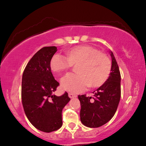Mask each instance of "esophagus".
<instances>
[{"label": "esophagus", "instance_id": "1", "mask_svg": "<svg viewBox=\"0 0 146 146\" xmlns=\"http://www.w3.org/2000/svg\"><path fill=\"white\" fill-rule=\"evenodd\" d=\"M68 96L70 98H73L77 97V96L76 94H74L72 93H68Z\"/></svg>", "mask_w": 146, "mask_h": 146}]
</instances>
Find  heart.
Returning <instances> with one entry per match:
<instances>
[{
	"mask_svg": "<svg viewBox=\"0 0 146 146\" xmlns=\"http://www.w3.org/2000/svg\"><path fill=\"white\" fill-rule=\"evenodd\" d=\"M66 57L55 54L50 61L51 70L60 74L78 66L76 74L66 76L61 81L64 90L72 93L84 91L88 86L92 88L103 85L108 78L111 64L108 56L99 50L88 45L77 46L65 51Z\"/></svg>",
	"mask_w": 146,
	"mask_h": 146,
	"instance_id": "b5f03b06",
	"label": "heart"
}]
</instances>
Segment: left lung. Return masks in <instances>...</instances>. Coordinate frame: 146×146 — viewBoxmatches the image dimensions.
Here are the masks:
<instances>
[{"label": "left lung", "instance_id": "left-lung-1", "mask_svg": "<svg viewBox=\"0 0 146 146\" xmlns=\"http://www.w3.org/2000/svg\"><path fill=\"white\" fill-rule=\"evenodd\" d=\"M111 72L106 82L93 92L94 97L78 95L81 122L88 127H98L109 121L117 110L121 97V76L112 52Z\"/></svg>", "mask_w": 146, "mask_h": 146}]
</instances>
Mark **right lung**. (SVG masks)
Returning a JSON list of instances; mask_svg holds the SVG:
<instances>
[{
  "label": "right lung",
  "instance_id": "add662e5",
  "mask_svg": "<svg viewBox=\"0 0 146 146\" xmlns=\"http://www.w3.org/2000/svg\"><path fill=\"white\" fill-rule=\"evenodd\" d=\"M56 46L44 47L27 64L22 79V102L25 114L36 128L51 132L62 125V111L70 100L67 92L52 94L59 83L51 72L50 61Z\"/></svg>",
  "mask_w": 146,
  "mask_h": 146
}]
</instances>
